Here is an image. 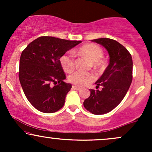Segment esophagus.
<instances>
[{
	"label": "esophagus",
	"mask_w": 152,
	"mask_h": 152,
	"mask_svg": "<svg viewBox=\"0 0 152 152\" xmlns=\"http://www.w3.org/2000/svg\"><path fill=\"white\" fill-rule=\"evenodd\" d=\"M72 88H73V89L76 90V91H78V90L81 89V88H80V87L76 86H72Z\"/></svg>",
	"instance_id": "1"
}]
</instances>
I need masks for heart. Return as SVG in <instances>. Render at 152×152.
<instances>
[{
	"instance_id": "1",
	"label": "heart",
	"mask_w": 152,
	"mask_h": 152,
	"mask_svg": "<svg viewBox=\"0 0 152 152\" xmlns=\"http://www.w3.org/2000/svg\"><path fill=\"white\" fill-rule=\"evenodd\" d=\"M78 53L88 57L92 61V66L99 70H103L106 67V62L102 58L104 56L102 48L94 43L83 45L77 50ZM61 66L65 72L70 73L75 67V60L71 52L64 53L59 58ZM95 76L91 72L76 71L69 76V81L76 86H83L89 84L94 81Z\"/></svg>"
}]
</instances>
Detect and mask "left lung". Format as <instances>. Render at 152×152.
Listing matches in <instances>:
<instances>
[{"instance_id": "8db88e82", "label": "left lung", "mask_w": 152, "mask_h": 152, "mask_svg": "<svg viewBox=\"0 0 152 152\" xmlns=\"http://www.w3.org/2000/svg\"><path fill=\"white\" fill-rule=\"evenodd\" d=\"M93 41L108 50L109 64L95 83L96 89H90V96L83 106L91 114H104L116 108L128 91L133 78V61L128 50L115 40L102 38ZM99 86L102 90H98Z\"/></svg>"}]
</instances>
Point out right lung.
Returning <instances> with one entry per match:
<instances>
[{
  "label": "right lung",
  "instance_id": "add662e5",
  "mask_svg": "<svg viewBox=\"0 0 152 152\" xmlns=\"http://www.w3.org/2000/svg\"><path fill=\"white\" fill-rule=\"evenodd\" d=\"M80 41L41 36L23 50L19 64V81L28 102L38 111L54 113L64 106L71 84L59 58Z\"/></svg>",
  "mask_w": 152,
  "mask_h": 152
}]
</instances>
